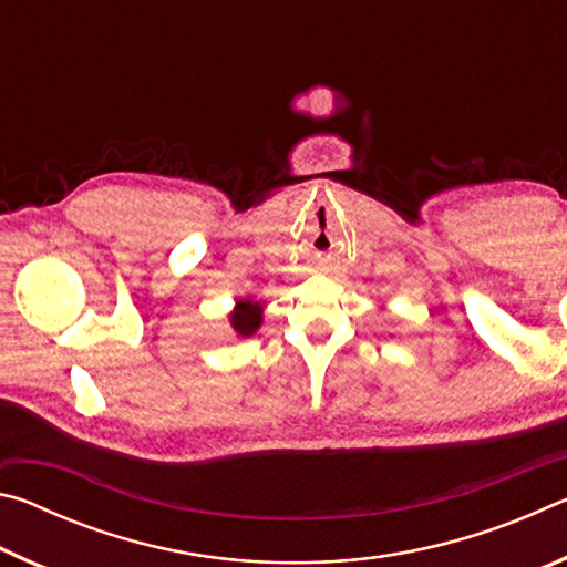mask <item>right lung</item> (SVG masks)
<instances>
[{"label":"right lung","instance_id":"right-lung-1","mask_svg":"<svg viewBox=\"0 0 567 567\" xmlns=\"http://www.w3.org/2000/svg\"><path fill=\"white\" fill-rule=\"evenodd\" d=\"M229 324H233V330L239 338H249L262 324V305L252 300H239L233 315H229Z\"/></svg>","mask_w":567,"mask_h":567}]
</instances>
